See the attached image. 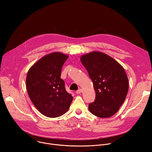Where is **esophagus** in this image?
I'll return each mask as SVG.
<instances>
[{
    "label": "esophagus",
    "mask_w": 152,
    "mask_h": 152,
    "mask_svg": "<svg viewBox=\"0 0 152 152\" xmlns=\"http://www.w3.org/2000/svg\"><path fill=\"white\" fill-rule=\"evenodd\" d=\"M76 93H77V94H80V93H82V90H81V89H79V90H78L77 91H76Z\"/></svg>",
    "instance_id": "obj_1"
}]
</instances>
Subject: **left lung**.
Masks as SVG:
<instances>
[{
  "mask_svg": "<svg viewBox=\"0 0 152 152\" xmlns=\"http://www.w3.org/2000/svg\"><path fill=\"white\" fill-rule=\"evenodd\" d=\"M91 79L96 92L90 112L100 118H109L117 113L126 97L129 83L123 67L109 55L92 51L80 58Z\"/></svg>",
  "mask_w": 152,
  "mask_h": 152,
  "instance_id": "obj_1",
  "label": "left lung"
}]
</instances>
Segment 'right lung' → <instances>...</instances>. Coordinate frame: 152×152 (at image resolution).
<instances>
[{"mask_svg":"<svg viewBox=\"0 0 152 152\" xmlns=\"http://www.w3.org/2000/svg\"><path fill=\"white\" fill-rule=\"evenodd\" d=\"M68 58L62 53H51L35 62L27 74L26 89L30 99L37 110L47 117L64 115L73 100L61 78L62 66Z\"/></svg>","mask_w":152,"mask_h":152,"instance_id":"obj_1","label":"right lung"}]
</instances>
